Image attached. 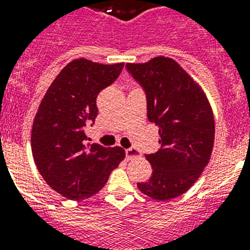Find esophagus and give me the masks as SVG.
I'll return each instance as SVG.
<instances>
[{
    "instance_id": "34e87169",
    "label": "esophagus",
    "mask_w": 250,
    "mask_h": 250,
    "mask_svg": "<svg viewBox=\"0 0 250 250\" xmlns=\"http://www.w3.org/2000/svg\"><path fill=\"white\" fill-rule=\"evenodd\" d=\"M125 154H126L127 160H130L132 158H136V156H140V152L135 147H129V149H126L125 150Z\"/></svg>"
}]
</instances>
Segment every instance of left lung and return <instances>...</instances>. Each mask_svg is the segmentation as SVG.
I'll return each mask as SVG.
<instances>
[{
  "label": "left lung",
  "instance_id": "8db88e82",
  "mask_svg": "<svg viewBox=\"0 0 250 250\" xmlns=\"http://www.w3.org/2000/svg\"><path fill=\"white\" fill-rule=\"evenodd\" d=\"M126 70L146 95L147 119L159 127L160 149L145 158L152 167L139 190L156 200L182 195L198 180L214 145L213 111L200 86L173 59L158 56Z\"/></svg>",
  "mask_w": 250,
  "mask_h": 250
}]
</instances>
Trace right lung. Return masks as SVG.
<instances>
[{"label":"right lung","instance_id":"add662e5","mask_svg":"<svg viewBox=\"0 0 250 250\" xmlns=\"http://www.w3.org/2000/svg\"><path fill=\"white\" fill-rule=\"evenodd\" d=\"M124 63L103 65L77 59L61 70L39 106L31 149L40 174L55 191L71 200L101 190L125 158L120 146L85 145V129L98 116L96 98L111 85Z\"/></svg>","mask_w":250,"mask_h":250}]
</instances>
